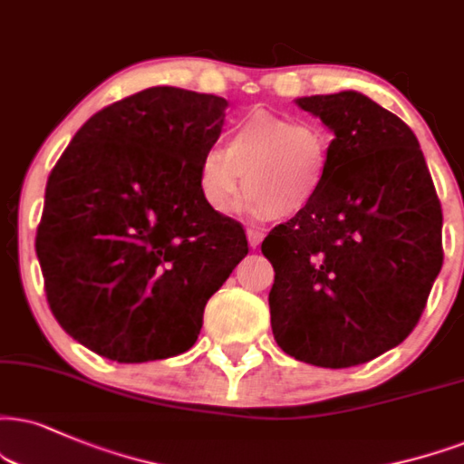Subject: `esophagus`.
Here are the masks:
<instances>
[{"instance_id":"obj_1","label":"esophagus","mask_w":464,"mask_h":464,"mask_svg":"<svg viewBox=\"0 0 464 464\" xmlns=\"http://www.w3.org/2000/svg\"><path fill=\"white\" fill-rule=\"evenodd\" d=\"M247 238H249V247H258L262 243V238H265V232L258 230V227H247Z\"/></svg>"}]
</instances>
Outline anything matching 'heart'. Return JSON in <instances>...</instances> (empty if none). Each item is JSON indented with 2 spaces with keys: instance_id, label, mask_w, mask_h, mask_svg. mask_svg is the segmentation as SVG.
I'll use <instances>...</instances> for the list:
<instances>
[{
  "instance_id": "b5f03b06",
  "label": "heart",
  "mask_w": 464,
  "mask_h": 464,
  "mask_svg": "<svg viewBox=\"0 0 464 464\" xmlns=\"http://www.w3.org/2000/svg\"><path fill=\"white\" fill-rule=\"evenodd\" d=\"M331 140L318 124L271 111H254L234 124L227 148L204 152L198 188L215 213H227L243 180V208L251 215L293 219L323 196L329 176Z\"/></svg>"
}]
</instances>
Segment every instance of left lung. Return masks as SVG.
<instances>
[{
    "instance_id": "obj_1",
    "label": "left lung",
    "mask_w": 464,
    "mask_h": 464,
    "mask_svg": "<svg viewBox=\"0 0 464 464\" xmlns=\"http://www.w3.org/2000/svg\"><path fill=\"white\" fill-rule=\"evenodd\" d=\"M334 130L323 196L262 243L279 348L353 368L407 340L443 265V213L413 130L359 92L299 99Z\"/></svg>"
}]
</instances>
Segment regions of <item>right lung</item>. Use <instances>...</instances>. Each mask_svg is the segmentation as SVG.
<instances>
[{"label": "right lung", "mask_w": 464, "mask_h": 464, "mask_svg": "<svg viewBox=\"0 0 464 464\" xmlns=\"http://www.w3.org/2000/svg\"><path fill=\"white\" fill-rule=\"evenodd\" d=\"M227 101L148 88L96 111L44 191L36 254L51 312L85 348L120 363L196 344L206 301L247 256V237L198 188Z\"/></svg>", "instance_id": "right-lung-1"}]
</instances>
